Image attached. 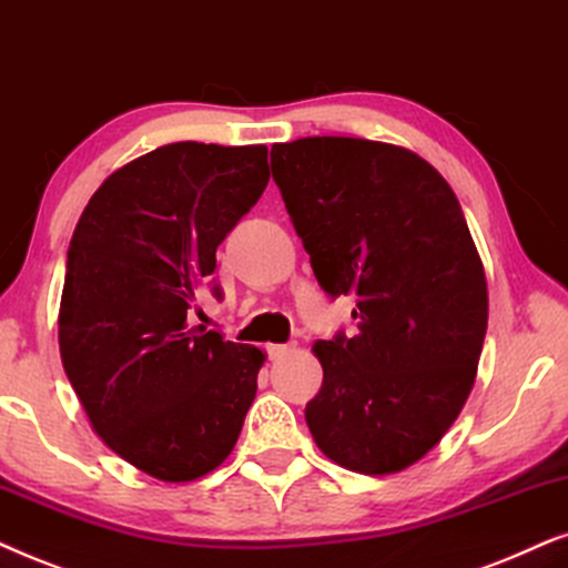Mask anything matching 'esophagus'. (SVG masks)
Returning <instances> with one entry per match:
<instances>
[{
  "instance_id": "obj_1",
  "label": "esophagus",
  "mask_w": 568,
  "mask_h": 568,
  "mask_svg": "<svg viewBox=\"0 0 568 568\" xmlns=\"http://www.w3.org/2000/svg\"><path fill=\"white\" fill-rule=\"evenodd\" d=\"M296 351V345L288 343V345H267V355L270 361H277V358H285V355Z\"/></svg>"
}]
</instances>
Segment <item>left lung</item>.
<instances>
[{"mask_svg":"<svg viewBox=\"0 0 568 568\" xmlns=\"http://www.w3.org/2000/svg\"><path fill=\"white\" fill-rule=\"evenodd\" d=\"M272 179L332 298L358 332L316 339V447L366 475L442 442L470 395L488 327L486 272L455 192L410 150L355 138L272 145Z\"/></svg>","mask_w":568,"mask_h":568,"instance_id":"obj_1","label":"left lung"}]
</instances>
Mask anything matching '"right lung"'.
I'll return each instance as SVG.
<instances>
[{"instance_id":"1","label":"right lung","mask_w":568,"mask_h":568,"mask_svg":"<svg viewBox=\"0 0 568 568\" xmlns=\"http://www.w3.org/2000/svg\"><path fill=\"white\" fill-rule=\"evenodd\" d=\"M267 181L264 145L173 142L113 171L72 233L59 306L67 379L105 447L158 480L215 470L254 403L264 353L186 316Z\"/></svg>"}]
</instances>
